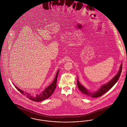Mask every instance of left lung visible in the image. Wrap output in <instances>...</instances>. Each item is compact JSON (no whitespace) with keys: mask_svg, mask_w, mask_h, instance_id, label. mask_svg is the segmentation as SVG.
Here are the masks:
<instances>
[{"mask_svg":"<svg viewBox=\"0 0 127 127\" xmlns=\"http://www.w3.org/2000/svg\"><path fill=\"white\" fill-rule=\"evenodd\" d=\"M122 67V64H121V67L120 68V70L118 74L115 76V77L112 79L109 82L106 84L104 85L100 88L99 90L95 92H91L89 91H88L86 88L80 84L79 82V80L78 79L77 80V86L79 90L81 91V92L83 93L86 96L91 97H100L103 95L104 94L106 93L115 84V83L117 82L120 78L121 76V70Z\"/></svg>","mask_w":127,"mask_h":127,"instance_id":"obj_1","label":"left lung"}]
</instances>
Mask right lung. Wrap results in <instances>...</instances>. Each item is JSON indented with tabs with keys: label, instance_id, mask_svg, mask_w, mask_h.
<instances>
[{
	"label": "right lung",
	"instance_id": "obj_1",
	"mask_svg": "<svg viewBox=\"0 0 127 127\" xmlns=\"http://www.w3.org/2000/svg\"><path fill=\"white\" fill-rule=\"evenodd\" d=\"M59 70H58V71L57 72L56 77L55 78L54 81H53V82L47 88H46L45 89V90H44L42 92H41L39 94H37L36 95H31L28 93L24 92V91L20 90L17 86H15V87L21 93H22L23 95H24L25 96L27 97L28 98H29L30 100H32V101H36V102L41 101H43V100L48 98V97H49L54 92L55 90L56 89V87L57 79H58V76L59 75Z\"/></svg>",
	"mask_w": 127,
	"mask_h": 127
}]
</instances>
